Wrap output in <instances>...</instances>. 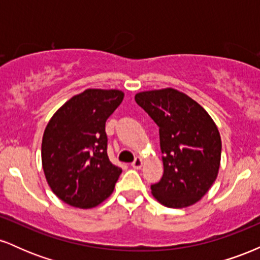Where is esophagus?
<instances>
[{"label": "esophagus", "instance_id": "34e87169", "mask_svg": "<svg viewBox=\"0 0 260 260\" xmlns=\"http://www.w3.org/2000/svg\"><path fill=\"white\" fill-rule=\"evenodd\" d=\"M142 165H143V159H142V157H139V156L136 157V160H134L132 162V168L137 169V170L142 168Z\"/></svg>", "mask_w": 260, "mask_h": 260}]
</instances>
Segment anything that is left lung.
<instances>
[{
	"mask_svg": "<svg viewBox=\"0 0 260 260\" xmlns=\"http://www.w3.org/2000/svg\"><path fill=\"white\" fill-rule=\"evenodd\" d=\"M136 103L159 126L164 175L151 194L168 208H187L215 182L221 137L215 122L184 92L165 88L136 94Z\"/></svg>",
	"mask_w": 260,
	"mask_h": 260,
	"instance_id": "1",
	"label": "left lung"
}]
</instances>
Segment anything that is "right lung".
<instances>
[{"mask_svg": "<svg viewBox=\"0 0 260 260\" xmlns=\"http://www.w3.org/2000/svg\"><path fill=\"white\" fill-rule=\"evenodd\" d=\"M123 96L117 89H86L59 107L45 128L44 174L66 204L90 209L113 192L122 170L107 156L105 123Z\"/></svg>", "mask_w": 260, "mask_h": 260, "instance_id": "obj_1", "label": "right lung"}]
</instances>
